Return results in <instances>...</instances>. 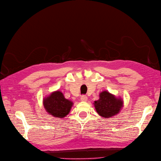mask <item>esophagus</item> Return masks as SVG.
Instances as JSON below:
<instances>
[{
    "mask_svg": "<svg viewBox=\"0 0 161 161\" xmlns=\"http://www.w3.org/2000/svg\"><path fill=\"white\" fill-rule=\"evenodd\" d=\"M80 99L81 101H82V102H87V97L86 96H81L80 97Z\"/></svg>",
    "mask_w": 161,
    "mask_h": 161,
    "instance_id": "esophagus-1",
    "label": "esophagus"
}]
</instances>
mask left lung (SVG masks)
<instances>
[{
  "label": "left lung",
  "mask_w": 161,
  "mask_h": 161,
  "mask_svg": "<svg viewBox=\"0 0 161 161\" xmlns=\"http://www.w3.org/2000/svg\"><path fill=\"white\" fill-rule=\"evenodd\" d=\"M123 100L120 97L105 90L99 93V98L94 102V108L97 114L105 118L117 115L123 107Z\"/></svg>",
  "instance_id": "left-lung-1"
}]
</instances>
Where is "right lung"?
<instances>
[{
  "label": "right lung",
  "instance_id": "1",
  "mask_svg": "<svg viewBox=\"0 0 161 161\" xmlns=\"http://www.w3.org/2000/svg\"><path fill=\"white\" fill-rule=\"evenodd\" d=\"M74 103L65 99L60 91L52 92L43 99V105L49 115L54 117L64 118L69 114Z\"/></svg>",
  "mask_w": 161,
  "mask_h": 161
}]
</instances>
